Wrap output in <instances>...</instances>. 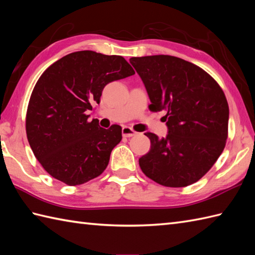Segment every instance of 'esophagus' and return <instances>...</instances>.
Returning a JSON list of instances; mask_svg holds the SVG:
<instances>
[{
    "mask_svg": "<svg viewBox=\"0 0 255 255\" xmlns=\"http://www.w3.org/2000/svg\"><path fill=\"white\" fill-rule=\"evenodd\" d=\"M122 135L124 137H132L134 135H136V132L134 131L133 128L128 127H123L122 128Z\"/></svg>",
    "mask_w": 255,
    "mask_h": 255,
    "instance_id": "obj_1",
    "label": "esophagus"
}]
</instances>
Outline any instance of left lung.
Wrapping results in <instances>:
<instances>
[{"label":"left lung","mask_w":255,"mask_h":255,"mask_svg":"<svg viewBox=\"0 0 255 255\" xmlns=\"http://www.w3.org/2000/svg\"><path fill=\"white\" fill-rule=\"evenodd\" d=\"M150 100L149 110L166 111L168 134L147 132L150 150L139 167L155 182L182 188L199 181L225 148L229 107L214 78L193 63L171 55L131 58Z\"/></svg>","instance_id":"obj_1"}]
</instances>
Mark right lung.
Returning a JSON list of instances; mask_svg holds the SVG:
<instances>
[{"instance_id": "obj_1", "label": "right lung", "mask_w": 255, "mask_h": 255, "mask_svg": "<svg viewBox=\"0 0 255 255\" xmlns=\"http://www.w3.org/2000/svg\"><path fill=\"white\" fill-rule=\"evenodd\" d=\"M135 74L120 55L77 51L49 66L32 90L26 117L27 138L50 175L69 185L83 184L104 172L122 129L88 122L107 84Z\"/></svg>"}]
</instances>
